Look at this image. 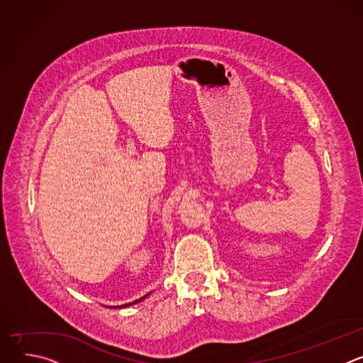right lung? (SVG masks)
Segmentation results:
<instances>
[{
  "label": "right lung",
  "instance_id": "add662e5",
  "mask_svg": "<svg viewBox=\"0 0 363 363\" xmlns=\"http://www.w3.org/2000/svg\"><path fill=\"white\" fill-rule=\"evenodd\" d=\"M147 294H149V293H147ZM147 294H146V296H143V297H140V298H138V300H135L133 303H128V304H122V306H115V307H119V308H122V307H129V306H132V304H135V303L142 301L145 297H147Z\"/></svg>",
  "mask_w": 363,
  "mask_h": 363
}]
</instances>
